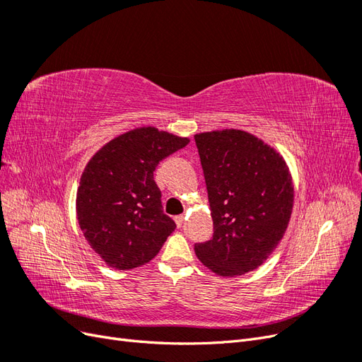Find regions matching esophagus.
Returning <instances> with one entry per match:
<instances>
[{
  "label": "esophagus",
  "instance_id": "1",
  "mask_svg": "<svg viewBox=\"0 0 362 362\" xmlns=\"http://www.w3.org/2000/svg\"><path fill=\"white\" fill-rule=\"evenodd\" d=\"M175 223H177L178 228H181L182 223H184V216H177V217H175Z\"/></svg>",
  "mask_w": 362,
  "mask_h": 362
}]
</instances>
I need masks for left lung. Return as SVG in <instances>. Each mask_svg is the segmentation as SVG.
<instances>
[{
    "label": "left lung",
    "instance_id": "left-lung-1",
    "mask_svg": "<svg viewBox=\"0 0 362 362\" xmlns=\"http://www.w3.org/2000/svg\"><path fill=\"white\" fill-rule=\"evenodd\" d=\"M213 217V237L196 257L221 276L257 269L286 233L293 184L286 161L240 129L194 136Z\"/></svg>",
    "mask_w": 362,
    "mask_h": 362
}]
</instances>
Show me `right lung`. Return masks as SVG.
<instances>
[{"label":"right lung","mask_w":362,"mask_h":362,"mask_svg":"<svg viewBox=\"0 0 362 362\" xmlns=\"http://www.w3.org/2000/svg\"><path fill=\"white\" fill-rule=\"evenodd\" d=\"M187 144L189 139L146 127L108 141L87 163L76 216L87 243L108 266L129 270L145 264L177 228L163 213L154 170Z\"/></svg>","instance_id":"add662e5"}]
</instances>
